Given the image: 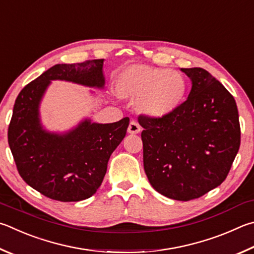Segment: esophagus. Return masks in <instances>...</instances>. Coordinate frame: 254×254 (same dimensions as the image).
I'll use <instances>...</instances> for the list:
<instances>
[{
	"label": "esophagus",
	"instance_id": "1",
	"mask_svg": "<svg viewBox=\"0 0 254 254\" xmlns=\"http://www.w3.org/2000/svg\"><path fill=\"white\" fill-rule=\"evenodd\" d=\"M141 131V127L139 126V123H136L135 121H131L130 124H128L127 127V132L131 133V134H137Z\"/></svg>",
	"mask_w": 254,
	"mask_h": 254
}]
</instances>
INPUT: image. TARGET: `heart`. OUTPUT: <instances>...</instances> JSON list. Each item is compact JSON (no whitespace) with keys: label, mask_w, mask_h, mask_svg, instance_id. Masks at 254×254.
<instances>
[{"label":"heart","mask_w":254,"mask_h":254,"mask_svg":"<svg viewBox=\"0 0 254 254\" xmlns=\"http://www.w3.org/2000/svg\"><path fill=\"white\" fill-rule=\"evenodd\" d=\"M115 89L121 98L136 100L140 113L161 119L181 107L187 95L188 83L179 71L132 65L119 75Z\"/></svg>","instance_id":"heart-1"}]
</instances>
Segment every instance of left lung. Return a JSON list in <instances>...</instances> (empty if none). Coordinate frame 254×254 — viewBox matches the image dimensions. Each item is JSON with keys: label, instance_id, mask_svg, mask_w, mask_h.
I'll use <instances>...</instances> for the list:
<instances>
[{"label": "left lung", "instance_id": "8db88e82", "mask_svg": "<svg viewBox=\"0 0 254 254\" xmlns=\"http://www.w3.org/2000/svg\"><path fill=\"white\" fill-rule=\"evenodd\" d=\"M192 87L172 114L140 115L143 165L151 186L173 200L189 201L222 183L239 151L236 100L201 67L181 68Z\"/></svg>", "mask_w": 254, "mask_h": 254}]
</instances>
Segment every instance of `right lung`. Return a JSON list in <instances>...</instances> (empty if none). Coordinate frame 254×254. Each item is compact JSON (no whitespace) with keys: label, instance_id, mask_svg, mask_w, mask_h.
<instances>
[{"label":"right lung","instance_id":"right-lung-1","mask_svg":"<svg viewBox=\"0 0 254 254\" xmlns=\"http://www.w3.org/2000/svg\"><path fill=\"white\" fill-rule=\"evenodd\" d=\"M103 59L57 64L23 87L15 100L7 140L21 178L52 200L89 199L100 188L113 151L127 134L130 119L101 124L90 119L72 130H44L40 103L51 81L103 89Z\"/></svg>","mask_w":254,"mask_h":254}]
</instances>
